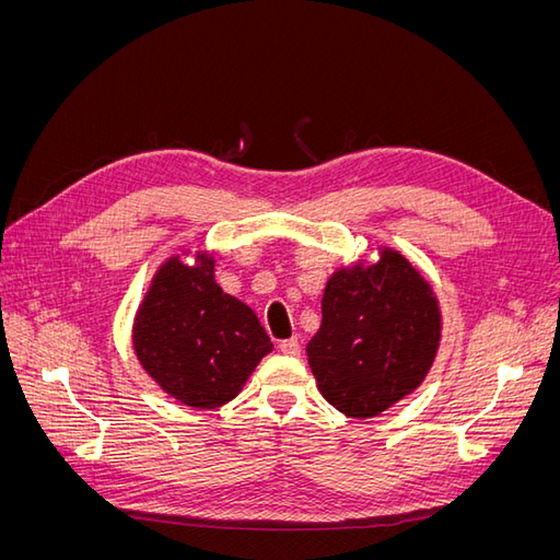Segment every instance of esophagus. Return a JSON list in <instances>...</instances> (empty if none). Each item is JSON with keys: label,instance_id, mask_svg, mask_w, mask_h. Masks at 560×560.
<instances>
[{"label": "esophagus", "instance_id": "obj_1", "mask_svg": "<svg viewBox=\"0 0 560 560\" xmlns=\"http://www.w3.org/2000/svg\"><path fill=\"white\" fill-rule=\"evenodd\" d=\"M280 352L282 354H292V358H296V354L301 352V346H299V338H287V341H280Z\"/></svg>", "mask_w": 560, "mask_h": 560}]
</instances>
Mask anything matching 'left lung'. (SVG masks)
<instances>
[{"mask_svg":"<svg viewBox=\"0 0 560 560\" xmlns=\"http://www.w3.org/2000/svg\"><path fill=\"white\" fill-rule=\"evenodd\" d=\"M442 327L430 280L401 252L383 245L376 261L338 266L306 346L319 395L348 418L381 416L425 381Z\"/></svg>","mask_w":560,"mask_h":560,"instance_id":"obj_1","label":"left lung"}]
</instances>
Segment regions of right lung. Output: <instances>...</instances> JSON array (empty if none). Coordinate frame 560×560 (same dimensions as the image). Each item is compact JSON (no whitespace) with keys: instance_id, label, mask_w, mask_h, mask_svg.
I'll list each match as a JSON object with an SVG mask.
<instances>
[{"instance_id":"right-lung-1","label":"right lung","mask_w":560,"mask_h":560,"mask_svg":"<svg viewBox=\"0 0 560 560\" xmlns=\"http://www.w3.org/2000/svg\"><path fill=\"white\" fill-rule=\"evenodd\" d=\"M130 341L144 374L191 409L238 397L273 350L254 311L217 284L208 249H182L156 268L132 315Z\"/></svg>"}]
</instances>
